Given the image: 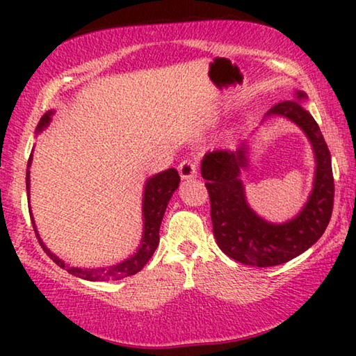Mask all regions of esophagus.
<instances>
[{"label":"esophagus","instance_id":"esophagus-1","mask_svg":"<svg viewBox=\"0 0 356 356\" xmlns=\"http://www.w3.org/2000/svg\"><path fill=\"white\" fill-rule=\"evenodd\" d=\"M196 170H197V166H196L195 160H184L182 163L179 165V174L184 180H188L191 177H195Z\"/></svg>","mask_w":356,"mask_h":356}]
</instances>
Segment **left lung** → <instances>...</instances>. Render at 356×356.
<instances>
[{"label": "left lung", "mask_w": 356, "mask_h": 356, "mask_svg": "<svg viewBox=\"0 0 356 356\" xmlns=\"http://www.w3.org/2000/svg\"><path fill=\"white\" fill-rule=\"evenodd\" d=\"M276 104L267 118H284L303 130L314 152L312 190L303 209L286 222H270L250 207L240 179L250 166V140L236 150H213L204 155L201 176L207 180L213 236L220 250L234 261L252 267H273L289 262L311 248L327 229L333 212L334 180L331 155L314 118L303 108L306 94Z\"/></svg>", "instance_id": "left-lung-1"}]
</instances>
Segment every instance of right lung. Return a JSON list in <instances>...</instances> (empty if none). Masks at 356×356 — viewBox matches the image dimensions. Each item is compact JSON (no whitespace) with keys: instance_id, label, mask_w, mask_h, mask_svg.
Here are the masks:
<instances>
[{"instance_id":"add662e5","label":"right lung","mask_w":356,"mask_h":356,"mask_svg":"<svg viewBox=\"0 0 356 356\" xmlns=\"http://www.w3.org/2000/svg\"><path fill=\"white\" fill-rule=\"evenodd\" d=\"M53 114H55V111L50 110L40 118L38 129H35V135L42 134V131L50 125ZM31 163H33V152L29 155L28 166H26L28 200H29V185H31V180H29V172H31L29 171V168H31ZM179 182H180L179 172L174 170V168H170V170L155 174V176L149 177L146 180V184H144V191H143V237H141L140 246H138L136 252H134L130 257L124 259L122 262H119L116 265H110V267H100V268L70 267V265L65 264L63 259H59L56 254H53V252L47 248L38 232V226H35L34 222L33 212H29V216H31L34 232L39 238L40 246L47 252V256L50 257L53 262L58 264L59 267L67 270L69 273L78 276V278L81 280L118 281L140 272L144 265L147 264L149 259L152 257L154 251L156 250V246H159V242H160L159 232H160L161 220H163L165 210L168 207V202L171 200L172 193L179 188ZM28 206H29V201H28Z\"/></svg>"}]
</instances>
